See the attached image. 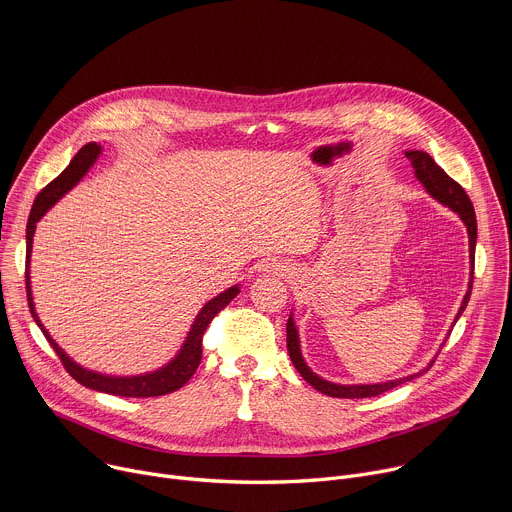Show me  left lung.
Instances as JSON below:
<instances>
[{
    "label": "left lung",
    "instance_id": "1",
    "mask_svg": "<svg viewBox=\"0 0 512 512\" xmlns=\"http://www.w3.org/2000/svg\"><path fill=\"white\" fill-rule=\"evenodd\" d=\"M407 160L411 162L413 170H415V178L423 184V188L437 200L442 202L446 206H450L454 212H458V216L464 221L466 229H468V237H470V283H468V291L466 296L462 300V306L456 314V320L454 324L458 322V318L462 316V312L466 310L468 306V300H470V294H472V279H474V249H476V214H474V206L466 194V190L456 182L452 180L440 166H437L433 162V158L427 154V152H419V150H409L405 152ZM452 324V328H454ZM287 352H289V358L291 362H294V367L298 369V373L320 393L328 395V397H342V399H364V397H377L385 391H391L393 387L397 385H403L407 381H413L415 377L423 375L429 367L415 373V375H409V377H403V379H397V381H387V383H375V385H336V383H330L322 377H318L302 356V348H300V334H298V328H296V322H294V314H289V320H287Z\"/></svg>",
    "mask_w": 512,
    "mask_h": 512
}]
</instances>
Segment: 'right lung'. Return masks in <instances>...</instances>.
Masks as SVG:
<instances>
[{"label": "right lung", "instance_id": "1", "mask_svg": "<svg viewBox=\"0 0 512 512\" xmlns=\"http://www.w3.org/2000/svg\"><path fill=\"white\" fill-rule=\"evenodd\" d=\"M103 148L101 143H87L85 148H81L77 152V156L70 160V164L46 186L40 190V194L36 196L34 204H32V212L28 218V227H26V289H28V304H30V314L34 318V322L38 324V328L42 330V334L46 336V340L50 342V346L56 350L58 358L62 360L66 373L75 379L77 383H81L87 389H95L101 393H109V395H117V397H160V395H168L178 391L180 387H184L192 375L196 373L200 358H202V334L208 328V324L212 322V318L221 312L225 306H229L237 296H239V285H233L229 289H225L223 294H218L216 298L208 300L204 304V308L198 312L182 348L178 350V354L164 364L162 369L145 373V375H135V377H113V375H103V373H95L89 371L81 364H77L72 360L48 334V330L44 328V324L40 322L36 308H34V298H32V285H30V255H32V241H34V233H36V223L40 218L72 188H75L83 176L93 168V164L99 160Z\"/></svg>", "mask_w": 512, "mask_h": 512}]
</instances>
